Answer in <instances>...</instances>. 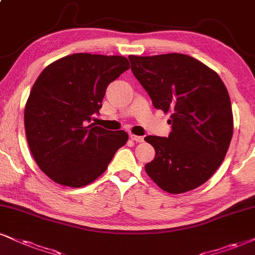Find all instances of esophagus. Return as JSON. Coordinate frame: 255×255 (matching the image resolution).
I'll return each instance as SVG.
<instances>
[{
    "instance_id": "34e87169",
    "label": "esophagus",
    "mask_w": 255,
    "mask_h": 255,
    "mask_svg": "<svg viewBox=\"0 0 255 255\" xmlns=\"http://www.w3.org/2000/svg\"><path fill=\"white\" fill-rule=\"evenodd\" d=\"M130 138L137 143H142L144 140V138L142 136H136V134H132V133L130 134Z\"/></svg>"
}]
</instances>
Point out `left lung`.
<instances>
[{
  "label": "left lung",
  "instance_id": "left-lung-1",
  "mask_svg": "<svg viewBox=\"0 0 255 255\" xmlns=\"http://www.w3.org/2000/svg\"><path fill=\"white\" fill-rule=\"evenodd\" d=\"M131 71L157 110L171 112L168 137L146 136L156 156L145 165L170 194L200 187L225 159L233 136L228 91L218 73L189 55H130Z\"/></svg>",
  "mask_w": 255,
  "mask_h": 255
}]
</instances>
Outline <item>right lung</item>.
Instances as JSON below:
<instances>
[{"instance_id": "add662e5", "label": "right lung", "mask_w": 255, "mask_h": 255, "mask_svg": "<svg viewBox=\"0 0 255 255\" xmlns=\"http://www.w3.org/2000/svg\"><path fill=\"white\" fill-rule=\"evenodd\" d=\"M130 68L124 56L77 53L41 72L24 109V128L34 159L56 183L79 188L99 177L125 131L96 127L109 84Z\"/></svg>"}]
</instances>
